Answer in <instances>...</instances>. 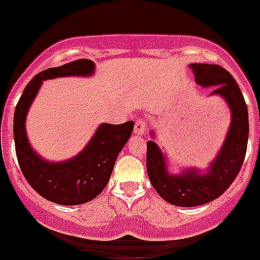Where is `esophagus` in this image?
<instances>
[{
    "label": "esophagus",
    "instance_id": "obj_1",
    "mask_svg": "<svg viewBox=\"0 0 260 260\" xmlns=\"http://www.w3.org/2000/svg\"><path fill=\"white\" fill-rule=\"evenodd\" d=\"M147 130V123L144 119H138L137 122H135V128H134V133L137 135H143Z\"/></svg>",
    "mask_w": 260,
    "mask_h": 260
}]
</instances>
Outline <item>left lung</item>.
I'll use <instances>...</instances> for the list:
<instances>
[{
  "label": "left lung",
  "instance_id": "left-lung-1",
  "mask_svg": "<svg viewBox=\"0 0 260 260\" xmlns=\"http://www.w3.org/2000/svg\"><path fill=\"white\" fill-rule=\"evenodd\" d=\"M197 83L216 86L212 95L226 100L232 110V123L221 151L207 174L198 171L181 176L168 174L164 156L152 141L147 142V173L153 189L168 203L180 207H195L215 201L228 190L241 171L249 139V113L242 92L229 71L219 65L191 63Z\"/></svg>",
  "mask_w": 260,
  "mask_h": 260
}]
</instances>
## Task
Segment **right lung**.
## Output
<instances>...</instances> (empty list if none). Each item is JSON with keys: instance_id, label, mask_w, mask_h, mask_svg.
I'll use <instances>...</instances> for the list:
<instances>
[{"instance_id": "obj_1", "label": "right lung", "mask_w": 260, "mask_h": 260, "mask_svg": "<svg viewBox=\"0 0 260 260\" xmlns=\"http://www.w3.org/2000/svg\"><path fill=\"white\" fill-rule=\"evenodd\" d=\"M92 71L93 62L86 58L41 71L27 84L15 107L14 142L20 171L32 189L53 203L77 206L95 199L107 186L117 156L134 128L133 121L121 125L104 123L98 128L83 152L63 162L44 161L31 150L24 121L41 82L66 75H88Z\"/></svg>"}]
</instances>
